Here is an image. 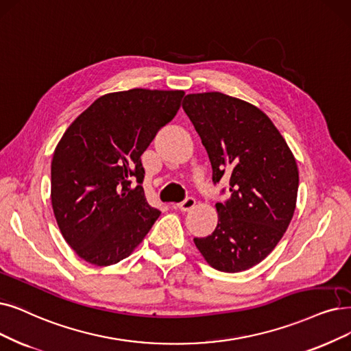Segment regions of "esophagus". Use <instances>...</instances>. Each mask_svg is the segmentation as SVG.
I'll return each mask as SVG.
<instances>
[{
    "instance_id": "obj_1",
    "label": "esophagus",
    "mask_w": 351,
    "mask_h": 351,
    "mask_svg": "<svg viewBox=\"0 0 351 351\" xmlns=\"http://www.w3.org/2000/svg\"><path fill=\"white\" fill-rule=\"evenodd\" d=\"M195 206V199L194 197H187L181 203L177 204V207L181 210V212H190V210Z\"/></svg>"
}]
</instances>
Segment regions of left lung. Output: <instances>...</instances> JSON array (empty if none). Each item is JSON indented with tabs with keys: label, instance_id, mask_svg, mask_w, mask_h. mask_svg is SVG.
<instances>
[{
	"label": "left lung",
	"instance_id": "1",
	"mask_svg": "<svg viewBox=\"0 0 351 351\" xmlns=\"http://www.w3.org/2000/svg\"><path fill=\"white\" fill-rule=\"evenodd\" d=\"M183 109L208 154L213 183L230 178V199L216 203L215 232L194 237V243L215 269L246 271L271 254L289 226L300 183L297 161L272 121L242 99L190 93Z\"/></svg>",
	"mask_w": 351,
	"mask_h": 351
}]
</instances>
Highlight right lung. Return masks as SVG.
<instances>
[{"label": "right lung", "instance_id": "add662e5", "mask_svg": "<svg viewBox=\"0 0 351 351\" xmlns=\"http://www.w3.org/2000/svg\"><path fill=\"white\" fill-rule=\"evenodd\" d=\"M183 96L149 89L108 93L63 134L51 160V206L64 241L83 261L108 266L128 258L160 217L141 186V156L176 117Z\"/></svg>", "mask_w": 351, "mask_h": 351}]
</instances>
